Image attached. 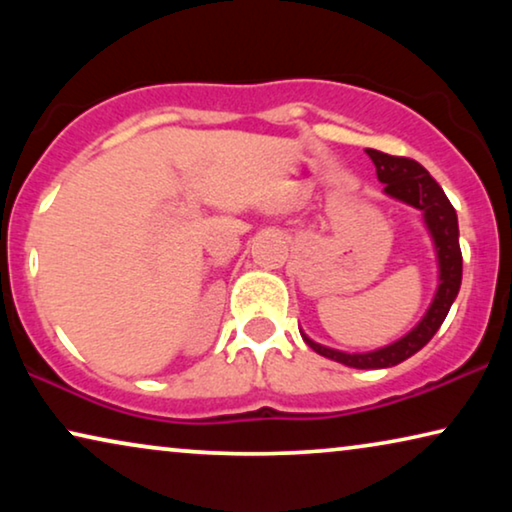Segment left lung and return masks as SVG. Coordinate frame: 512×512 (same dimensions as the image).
<instances>
[{"label":"left lung","instance_id":"obj_1","mask_svg":"<svg viewBox=\"0 0 512 512\" xmlns=\"http://www.w3.org/2000/svg\"><path fill=\"white\" fill-rule=\"evenodd\" d=\"M370 160L375 163L377 179L384 184V195L394 198L403 205L415 207L422 214V221L429 237L433 242V251H436L438 263V286L433 293V300L424 317L410 328L403 338H398L389 345L370 349V352H342V349H333L326 345H319L312 338L300 331L303 340L310 345L314 352L326 356V359L338 361L342 366L361 368V370H375V368H391L398 363L410 359L417 354L426 342H429L436 331L443 324L447 312L457 298L461 286V249H459V223L457 212L447 200L443 188L438 181L424 170L417 160L389 156V153L366 149Z\"/></svg>","mask_w":512,"mask_h":512}]
</instances>
